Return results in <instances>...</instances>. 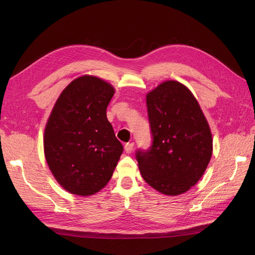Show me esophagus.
Segmentation results:
<instances>
[{"instance_id": "34e87169", "label": "esophagus", "mask_w": 255, "mask_h": 255, "mask_svg": "<svg viewBox=\"0 0 255 255\" xmlns=\"http://www.w3.org/2000/svg\"><path fill=\"white\" fill-rule=\"evenodd\" d=\"M133 146H134V142H128L125 144V150L128 154H129L130 152L133 151Z\"/></svg>"}]
</instances>
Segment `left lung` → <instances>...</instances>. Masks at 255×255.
I'll list each match as a JSON object with an SVG mask.
<instances>
[{
	"label": "left lung",
	"instance_id": "left-lung-1",
	"mask_svg": "<svg viewBox=\"0 0 255 255\" xmlns=\"http://www.w3.org/2000/svg\"><path fill=\"white\" fill-rule=\"evenodd\" d=\"M152 134L136 159L143 180L167 196L184 194L201 179L213 153L210 126L191 91L166 81L146 95Z\"/></svg>",
	"mask_w": 255,
	"mask_h": 255
}]
</instances>
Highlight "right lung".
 Returning a JSON list of instances; mask_svg holds the SVG:
<instances>
[{"label":"right lung","mask_w":255,"mask_h":255,"mask_svg":"<svg viewBox=\"0 0 255 255\" xmlns=\"http://www.w3.org/2000/svg\"><path fill=\"white\" fill-rule=\"evenodd\" d=\"M114 94L111 84L83 75L63 90L51 112L44 156L54 177L70 194H96L118 164L123 146L106 117Z\"/></svg>","instance_id":"obj_1"}]
</instances>
